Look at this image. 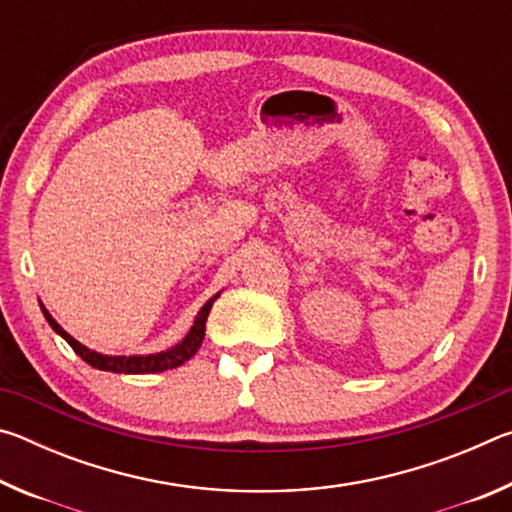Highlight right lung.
I'll return each instance as SVG.
<instances>
[{
	"mask_svg": "<svg viewBox=\"0 0 512 512\" xmlns=\"http://www.w3.org/2000/svg\"><path fill=\"white\" fill-rule=\"evenodd\" d=\"M219 298V293H216L214 298H210L205 302V307L198 311V316L194 320V327L189 329V334L185 336V341L176 345L173 350L167 352H158V354H146V357H106V354H99L90 348H85L76 339H72L63 327H60L54 318L49 316V311L42 307V314L49 320V325L54 332H58L63 339L72 345V350L79 354V357L90 363L92 368H99V370H106V372H124V375H144V372H162V370H171V368H178L183 366L185 361H189L201 348V343L205 339V320L207 314H210V309L214 305V300Z\"/></svg>",
	"mask_w": 512,
	"mask_h": 512,
	"instance_id": "obj_1",
	"label": "right lung"
}]
</instances>
